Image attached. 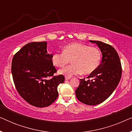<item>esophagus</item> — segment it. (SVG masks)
<instances>
[{"label":"esophagus","instance_id":"obj_1","mask_svg":"<svg viewBox=\"0 0 132 132\" xmlns=\"http://www.w3.org/2000/svg\"><path fill=\"white\" fill-rule=\"evenodd\" d=\"M71 77H67V76H65V79L66 80H70V79H71Z\"/></svg>","mask_w":132,"mask_h":132}]
</instances>
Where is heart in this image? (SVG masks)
Wrapping results in <instances>:
<instances>
[{"label": "heart", "instance_id": "heart-1", "mask_svg": "<svg viewBox=\"0 0 132 132\" xmlns=\"http://www.w3.org/2000/svg\"><path fill=\"white\" fill-rule=\"evenodd\" d=\"M101 59V52L96 47L74 43L67 45L63 52H55L52 57L53 64L57 67H63L70 62L72 64L59 71L67 77L82 73L89 75L98 67Z\"/></svg>", "mask_w": 132, "mask_h": 132}]
</instances>
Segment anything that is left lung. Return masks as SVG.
Returning a JSON list of instances; mask_svg holds the SVG:
<instances>
[{
    "instance_id": "obj_1",
    "label": "left lung",
    "mask_w": 132,
    "mask_h": 132,
    "mask_svg": "<svg viewBox=\"0 0 132 132\" xmlns=\"http://www.w3.org/2000/svg\"><path fill=\"white\" fill-rule=\"evenodd\" d=\"M90 42L96 43L100 48L102 61L87 77L88 80L80 79L76 95L83 103L96 105L106 100L115 89L121 77L122 67L118 54L112 46L99 41Z\"/></svg>"
}]
</instances>
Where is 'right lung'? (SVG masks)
<instances>
[{"label":"right lung","mask_w":132,"mask_h":132,"mask_svg":"<svg viewBox=\"0 0 132 132\" xmlns=\"http://www.w3.org/2000/svg\"><path fill=\"white\" fill-rule=\"evenodd\" d=\"M47 51V43L32 42L23 47L12 60V78L18 93L24 100L38 108L49 106L58 97L57 86L64 82ZM50 77L51 79H47Z\"/></svg>","instance_id":"obj_1"}]
</instances>
